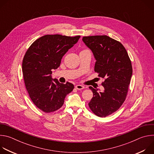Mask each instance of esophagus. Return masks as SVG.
Instances as JSON below:
<instances>
[{
    "mask_svg": "<svg viewBox=\"0 0 154 154\" xmlns=\"http://www.w3.org/2000/svg\"><path fill=\"white\" fill-rule=\"evenodd\" d=\"M75 88L78 90H83L85 88V86L83 85H77L75 86Z\"/></svg>",
    "mask_w": 154,
    "mask_h": 154,
    "instance_id": "34e87169",
    "label": "esophagus"
}]
</instances>
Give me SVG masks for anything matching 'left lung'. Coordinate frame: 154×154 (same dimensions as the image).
Returning <instances> with one entry per match:
<instances>
[{
	"instance_id": "8db88e82",
	"label": "left lung",
	"mask_w": 154,
	"mask_h": 154,
	"mask_svg": "<svg viewBox=\"0 0 154 154\" xmlns=\"http://www.w3.org/2000/svg\"><path fill=\"white\" fill-rule=\"evenodd\" d=\"M82 40L96 60L95 72L105 79L103 91L89 87L93 97L88 105L96 115L106 117L117 111L125 100L132 75L131 61L122 44L106 35L84 36Z\"/></svg>"
}]
</instances>
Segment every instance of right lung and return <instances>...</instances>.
Listing matches in <instances>:
<instances>
[{"label": "right lung", "instance_id": "obj_1", "mask_svg": "<svg viewBox=\"0 0 154 154\" xmlns=\"http://www.w3.org/2000/svg\"><path fill=\"white\" fill-rule=\"evenodd\" d=\"M80 36L46 35L34 41L27 51L22 69L25 85L33 103L42 112L51 113L60 108L65 97L74 89L73 84L60 83L52 78L63 55L74 46Z\"/></svg>", "mask_w": 154, "mask_h": 154}]
</instances>
